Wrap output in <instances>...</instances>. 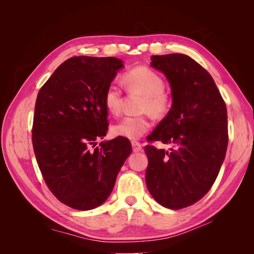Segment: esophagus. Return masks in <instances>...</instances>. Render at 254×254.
Returning <instances> with one entry per match:
<instances>
[{
	"mask_svg": "<svg viewBox=\"0 0 254 254\" xmlns=\"http://www.w3.org/2000/svg\"><path fill=\"white\" fill-rule=\"evenodd\" d=\"M131 145H132V150L134 152H137V151H141L142 150V145L139 143V142H131Z\"/></svg>",
	"mask_w": 254,
	"mask_h": 254,
	"instance_id": "esophagus-1",
	"label": "esophagus"
}]
</instances>
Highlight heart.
<instances>
[{
  "mask_svg": "<svg viewBox=\"0 0 254 254\" xmlns=\"http://www.w3.org/2000/svg\"><path fill=\"white\" fill-rule=\"evenodd\" d=\"M124 83L128 91L136 92L144 96L141 111L148 112L153 118H163L170 110L171 97L164 91L163 78L146 66H136L124 75ZM122 90L117 84L111 83L107 87L104 94V105L107 111L113 115L120 114L122 110ZM150 128V122L146 115L125 117L111 128L115 136L128 140H137Z\"/></svg>",
  "mask_w": 254,
  "mask_h": 254,
  "instance_id": "1",
  "label": "heart"
}]
</instances>
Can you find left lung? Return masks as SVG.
<instances>
[{
    "mask_svg": "<svg viewBox=\"0 0 254 254\" xmlns=\"http://www.w3.org/2000/svg\"><path fill=\"white\" fill-rule=\"evenodd\" d=\"M171 84L173 105L148 136L171 151L145 146L146 186L155 200L179 210L196 203L216 180L228 146L225 101L205 68L183 54L151 56Z\"/></svg>",
    "mask_w": 254,
    "mask_h": 254,
    "instance_id": "left-lung-1",
    "label": "left lung"
}]
</instances>
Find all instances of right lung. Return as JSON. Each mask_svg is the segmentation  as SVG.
I'll list each match as a JSON object with an SVG mask.
<instances>
[{"instance_id": "add662e5", "label": "right lung", "mask_w": 254, "mask_h": 254, "mask_svg": "<svg viewBox=\"0 0 254 254\" xmlns=\"http://www.w3.org/2000/svg\"><path fill=\"white\" fill-rule=\"evenodd\" d=\"M123 66L115 57H72L38 93L35 156L50 190L72 209L87 211L104 203L132 151L121 136L95 147L108 130L105 91Z\"/></svg>"}]
</instances>
